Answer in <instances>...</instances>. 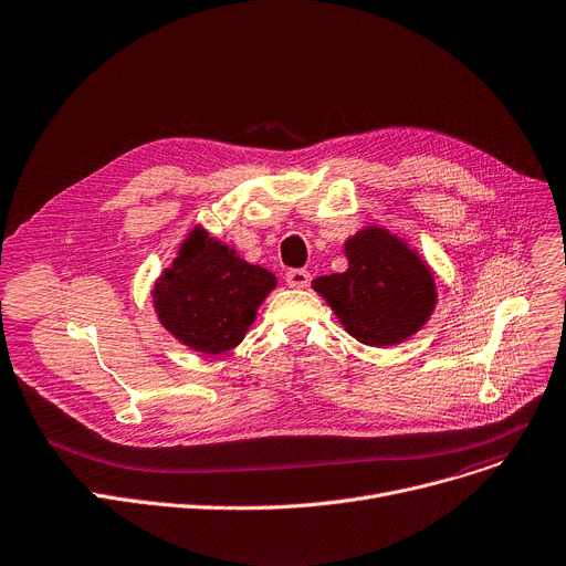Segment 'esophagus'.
Returning <instances> with one entry per match:
<instances>
[{"mask_svg": "<svg viewBox=\"0 0 566 566\" xmlns=\"http://www.w3.org/2000/svg\"><path fill=\"white\" fill-rule=\"evenodd\" d=\"M286 284L291 289H307L312 284V273L305 269H291L286 273Z\"/></svg>", "mask_w": 566, "mask_h": 566, "instance_id": "1", "label": "esophagus"}]
</instances>
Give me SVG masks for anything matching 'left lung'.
Instances as JSON below:
<instances>
[{"label": "left lung", "instance_id": "1", "mask_svg": "<svg viewBox=\"0 0 566 566\" xmlns=\"http://www.w3.org/2000/svg\"><path fill=\"white\" fill-rule=\"evenodd\" d=\"M346 254L348 271L314 280V289L361 344H400L428 321L437 291L417 252L368 228L346 243Z\"/></svg>", "mask_w": 566, "mask_h": 566}]
</instances>
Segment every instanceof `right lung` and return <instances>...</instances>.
<instances>
[{"label": "right lung", "mask_w": 566, "mask_h": 566, "mask_svg": "<svg viewBox=\"0 0 566 566\" xmlns=\"http://www.w3.org/2000/svg\"><path fill=\"white\" fill-rule=\"evenodd\" d=\"M275 275L193 232L155 289L161 323L193 350L222 355L241 344Z\"/></svg>", "instance_id": "1"}]
</instances>
